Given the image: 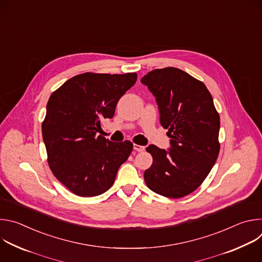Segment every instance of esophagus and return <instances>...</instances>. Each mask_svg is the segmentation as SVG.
<instances>
[{
  "label": "esophagus",
  "mask_w": 262,
  "mask_h": 262,
  "mask_svg": "<svg viewBox=\"0 0 262 262\" xmlns=\"http://www.w3.org/2000/svg\"><path fill=\"white\" fill-rule=\"evenodd\" d=\"M134 149H135L136 151L141 152V151H144L145 147H144V146H141V145H138V144H134Z\"/></svg>",
  "instance_id": "obj_1"
}]
</instances>
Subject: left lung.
<instances>
[{"mask_svg": "<svg viewBox=\"0 0 262 262\" xmlns=\"http://www.w3.org/2000/svg\"><path fill=\"white\" fill-rule=\"evenodd\" d=\"M156 97L162 126L168 129L167 150L149 145L151 167L147 186L168 198L194 192L213 167L220 151V116L206 86L174 67L155 69L141 79Z\"/></svg>", "mask_w": 262, "mask_h": 262, "instance_id": "obj_1", "label": "left lung"}]
</instances>
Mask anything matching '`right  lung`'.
<instances>
[{
    "mask_svg": "<svg viewBox=\"0 0 262 262\" xmlns=\"http://www.w3.org/2000/svg\"><path fill=\"white\" fill-rule=\"evenodd\" d=\"M137 73L86 72L65 82L50 97L42 122L49 166L66 188L94 197L113 185L133 143L96 136L102 118H112L120 97L135 85Z\"/></svg>",
    "mask_w": 262,
    "mask_h": 262,
    "instance_id": "obj_1",
    "label": "right lung"
}]
</instances>
